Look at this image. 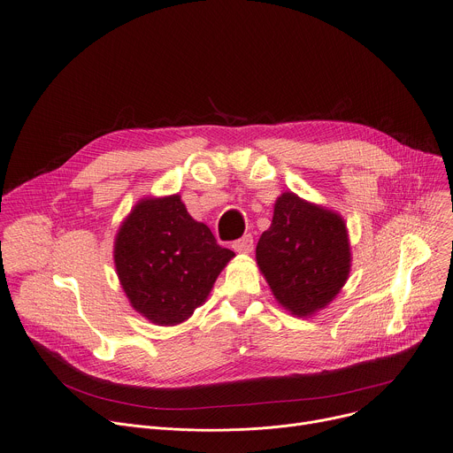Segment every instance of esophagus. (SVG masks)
<instances>
[{"label": "esophagus", "mask_w": 453, "mask_h": 453, "mask_svg": "<svg viewBox=\"0 0 453 453\" xmlns=\"http://www.w3.org/2000/svg\"><path fill=\"white\" fill-rule=\"evenodd\" d=\"M233 250L236 253H242V255H250L253 251V236L243 234L240 240L233 242Z\"/></svg>", "instance_id": "obj_1"}]
</instances>
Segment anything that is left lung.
<instances>
[{
  "mask_svg": "<svg viewBox=\"0 0 453 453\" xmlns=\"http://www.w3.org/2000/svg\"><path fill=\"white\" fill-rule=\"evenodd\" d=\"M343 217L293 191L274 202L273 222L257 245V264L276 302L298 318L331 303L350 273Z\"/></svg>",
  "mask_w": 453,
  "mask_h": 453,
  "instance_id": "left-lung-1",
  "label": "left lung"
}]
</instances>
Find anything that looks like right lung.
<instances>
[{
  "mask_svg": "<svg viewBox=\"0 0 453 453\" xmlns=\"http://www.w3.org/2000/svg\"><path fill=\"white\" fill-rule=\"evenodd\" d=\"M233 257L188 213L179 193L141 198L113 242L122 291L141 316L160 326L191 318Z\"/></svg>",
  "mask_w": 453,
  "mask_h": 453,
  "instance_id": "obj_1",
  "label": "right lung"
}]
</instances>
